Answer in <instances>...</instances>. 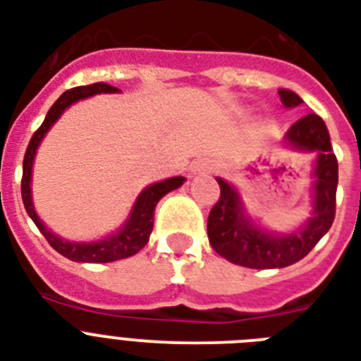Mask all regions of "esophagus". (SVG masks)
<instances>
[{
	"label": "esophagus",
	"instance_id": "esophagus-1",
	"mask_svg": "<svg viewBox=\"0 0 361 361\" xmlns=\"http://www.w3.org/2000/svg\"><path fill=\"white\" fill-rule=\"evenodd\" d=\"M192 172H195V174H206V172H212V164L206 163V161H198V163L192 164Z\"/></svg>",
	"mask_w": 361,
	"mask_h": 361
}]
</instances>
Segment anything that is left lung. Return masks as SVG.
I'll use <instances>...</instances> for the list:
<instances>
[{
    "label": "left lung",
    "mask_w": 361,
    "mask_h": 361,
    "mask_svg": "<svg viewBox=\"0 0 361 361\" xmlns=\"http://www.w3.org/2000/svg\"><path fill=\"white\" fill-rule=\"evenodd\" d=\"M286 109L303 101L290 90H279ZM285 142L294 149L317 153L313 185V217L292 234H271L252 223L243 212L238 191L217 178L221 197L208 217L209 243L228 262L255 269L285 268L302 260L330 231L336 217L337 159L326 123L317 114L303 116L286 130Z\"/></svg>",
    "instance_id": "1"
}]
</instances>
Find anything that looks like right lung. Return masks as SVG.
Here are the masks:
<instances>
[{"label": "right lung", "instance_id": "1", "mask_svg": "<svg viewBox=\"0 0 361 361\" xmlns=\"http://www.w3.org/2000/svg\"><path fill=\"white\" fill-rule=\"evenodd\" d=\"M116 92H120V90L110 86V84H104V82L67 90L52 104V109L48 110L47 118H44L41 127L33 133L30 144H27V149H25L24 172H22V200H24L25 212L33 219L37 228L41 231L42 236L47 238L48 243L59 255H63L65 258H69L73 262H114V260H121V258L136 255L149 240V234L153 231V212H155V206H157L159 200L166 192L174 191V189H178L185 181V178L176 176V178H170V180L159 181V183L146 187L138 195V198H136L135 206L130 209V215L125 221V225L116 234L104 238V240L80 241V243L78 241H67L63 238L56 236L52 231H48L47 226L42 225V221L39 219V215L35 214V208H33V200H31V169H33V159H35L37 147H39L41 140L44 138V135L50 130V127L59 120V116L63 114L71 104L80 101V99L97 95V93Z\"/></svg>", "mask_w": 361, "mask_h": 361}]
</instances>
